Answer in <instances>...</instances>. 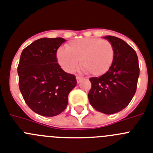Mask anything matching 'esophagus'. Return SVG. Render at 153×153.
<instances>
[{"label":"esophagus","instance_id":"esophagus-1","mask_svg":"<svg viewBox=\"0 0 153 153\" xmlns=\"http://www.w3.org/2000/svg\"><path fill=\"white\" fill-rule=\"evenodd\" d=\"M84 78H82V77H81V76H76V80H77V82H78V83H79L80 82H81V81H82V80H83Z\"/></svg>","mask_w":153,"mask_h":153}]
</instances>
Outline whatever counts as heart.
Here are the masks:
<instances>
[{
  "instance_id": "heart-1",
  "label": "heart",
  "mask_w": 153,
  "mask_h": 153,
  "mask_svg": "<svg viewBox=\"0 0 153 153\" xmlns=\"http://www.w3.org/2000/svg\"><path fill=\"white\" fill-rule=\"evenodd\" d=\"M114 48L111 42L99 38H83L72 40L66 48L60 47L56 59L67 72H72L81 64L94 76H100L111 68L114 60Z\"/></svg>"
}]
</instances>
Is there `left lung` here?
I'll use <instances>...</instances> for the list:
<instances>
[{"label": "left lung", "mask_w": 153, "mask_h": 153, "mask_svg": "<svg viewBox=\"0 0 153 153\" xmlns=\"http://www.w3.org/2000/svg\"><path fill=\"white\" fill-rule=\"evenodd\" d=\"M114 48V60L108 71L100 76L91 78V88L88 100L99 112L113 114L124 109L136 93L140 68L137 55L123 39L106 36Z\"/></svg>", "instance_id": "obj_1"}]
</instances>
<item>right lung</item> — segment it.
I'll return each instance as SVG.
<instances>
[{
    "instance_id": "add662e5",
    "label": "right lung",
    "mask_w": 153,
    "mask_h": 153,
    "mask_svg": "<svg viewBox=\"0 0 153 153\" xmlns=\"http://www.w3.org/2000/svg\"><path fill=\"white\" fill-rule=\"evenodd\" d=\"M65 39L41 38L23 49L17 72L19 88L30 109L44 117H54L64 111L68 96L76 86L75 76L62 69L56 52Z\"/></svg>"
}]
</instances>
